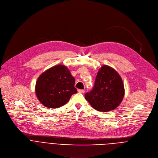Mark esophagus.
Returning <instances> with one entry per match:
<instances>
[{
  "mask_svg": "<svg viewBox=\"0 0 158 158\" xmlns=\"http://www.w3.org/2000/svg\"><path fill=\"white\" fill-rule=\"evenodd\" d=\"M78 92L80 93V94H83L85 92L84 90H78Z\"/></svg>",
  "mask_w": 158,
  "mask_h": 158,
  "instance_id": "34e87169",
  "label": "esophagus"
}]
</instances>
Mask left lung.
I'll return each mask as SVG.
<instances>
[{
	"instance_id": "left-lung-1",
	"label": "left lung",
	"mask_w": 158,
	"mask_h": 158,
	"mask_svg": "<svg viewBox=\"0 0 158 158\" xmlns=\"http://www.w3.org/2000/svg\"><path fill=\"white\" fill-rule=\"evenodd\" d=\"M124 96V86L120 76L107 65H103L99 69L93 89L85 95L90 106L101 112L115 109Z\"/></svg>"
}]
</instances>
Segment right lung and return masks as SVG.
<instances>
[{
    "instance_id": "add662e5",
    "label": "right lung",
    "mask_w": 158,
    "mask_h": 158,
    "mask_svg": "<svg viewBox=\"0 0 158 158\" xmlns=\"http://www.w3.org/2000/svg\"><path fill=\"white\" fill-rule=\"evenodd\" d=\"M75 81L68 68L58 64L49 68L39 77L35 92L40 102L46 107L58 108L77 93Z\"/></svg>"
}]
</instances>
